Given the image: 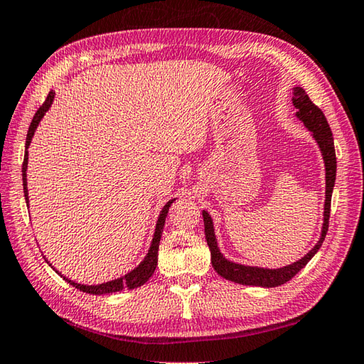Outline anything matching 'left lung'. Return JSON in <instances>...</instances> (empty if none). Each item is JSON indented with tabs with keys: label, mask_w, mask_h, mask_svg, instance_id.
<instances>
[{
	"label": "left lung",
	"mask_w": 364,
	"mask_h": 364,
	"mask_svg": "<svg viewBox=\"0 0 364 364\" xmlns=\"http://www.w3.org/2000/svg\"><path fill=\"white\" fill-rule=\"evenodd\" d=\"M293 106L296 107V117L304 123V127L309 129L312 138L317 142L320 149L321 159L325 163V204H323V223H321V231L318 241L315 242L312 249L306 253L303 258L296 259L294 263H290L282 267H262V266H250L231 262L226 258L220 247L217 242L214 220L208 210H203L204 218V232L205 241H208L209 250H210V262L214 266L215 272L231 282L241 284V285H255V287H264V289H272V287H279L285 282H289L291 277L303 269V267L311 262V258L318 252L325 241L326 231H328V220H330V205H331V195L334 188L336 181V152H334V141L331 128L328 125L323 112L314 105L311 98L303 87H293Z\"/></svg>",
	"instance_id": "8db88e82"
}]
</instances>
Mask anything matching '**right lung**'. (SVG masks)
<instances>
[{
    "mask_svg": "<svg viewBox=\"0 0 364 364\" xmlns=\"http://www.w3.org/2000/svg\"><path fill=\"white\" fill-rule=\"evenodd\" d=\"M55 100V92L52 90L49 95H47V100L43 106L38 109V112L34 114V117L31 120V125L28 128V134H26V142H25V159H23V166H22V179H23V193H25V201L28 203L30 198H28V182H26V169H28V147L31 144V139L34 133H36V128L39 127L41 120L44 119L46 112L49 111L52 102ZM176 201L171 200L166 204L163 205V209L160 212V217L159 220H156V226H155V232H154V237H152V242H150L149 250L146 253V257H144L142 262L134 267V269L128 271L125 276H120L117 279H112V280H107V282H102V284H97V285H85V284H77L74 282V280L68 279L66 276H63L60 271L55 269V267L49 263L50 267H53L55 272H58L61 277H63L68 284H71L75 289L80 290V291H85V293H90V294H109V293H117V291H123V290H132V289H138V287L144 285L147 282V280L152 277V274L155 272V267L156 263H159V247H160V239H161V232L164 228V220H166L168 217V212L171 204Z\"/></svg>",
    "mask_w": 364,
    "mask_h": 364,
    "instance_id": "1",
    "label": "right lung"
}]
</instances>
